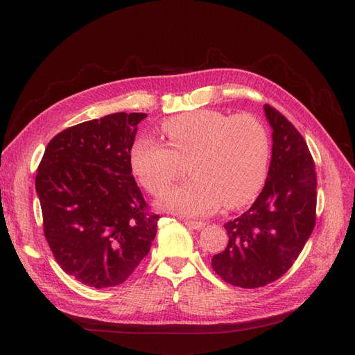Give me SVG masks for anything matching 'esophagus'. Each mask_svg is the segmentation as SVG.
Returning a JSON list of instances; mask_svg holds the SVG:
<instances>
[{
  "label": "esophagus",
  "instance_id": "34e87169",
  "mask_svg": "<svg viewBox=\"0 0 355 355\" xmlns=\"http://www.w3.org/2000/svg\"><path fill=\"white\" fill-rule=\"evenodd\" d=\"M184 224H186L189 228H191V230H196V231L202 230V228L206 225L203 220H190V219H186V220H184Z\"/></svg>",
  "mask_w": 355,
  "mask_h": 355
}]
</instances>
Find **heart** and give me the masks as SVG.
Masks as SVG:
<instances>
[{
  "instance_id": "obj_1",
  "label": "heart",
  "mask_w": 355,
  "mask_h": 355,
  "mask_svg": "<svg viewBox=\"0 0 355 355\" xmlns=\"http://www.w3.org/2000/svg\"><path fill=\"white\" fill-rule=\"evenodd\" d=\"M161 128L168 146L141 137L133 144L130 162L141 186L153 196L164 194L184 175L189 164L193 178L164 196L159 205L165 211L202 216L222 203L239 207L263 186L270 141L256 116L194 110L166 118Z\"/></svg>"
}]
</instances>
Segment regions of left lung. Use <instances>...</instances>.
<instances>
[{"label": "left lung", "instance_id": "obj_1", "mask_svg": "<svg viewBox=\"0 0 355 355\" xmlns=\"http://www.w3.org/2000/svg\"><path fill=\"white\" fill-rule=\"evenodd\" d=\"M272 161L265 187L252 207L224 225L228 245L212 257L225 282L265 286L288 272L316 224L318 178L313 156L298 130L270 105Z\"/></svg>", "mask_w": 355, "mask_h": 355}]
</instances>
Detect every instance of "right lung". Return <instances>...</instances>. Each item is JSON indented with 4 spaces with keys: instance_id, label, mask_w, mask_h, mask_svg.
<instances>
[{
    "instance_id": "1",
    "label": "right lung",
    "mask_w": 355,
    "mask_h": 355,
    "mask_svg": "<svg viewBox=\"0 0 355 355\" xmlns=\"http://www.w3.org/2000/svg\"><path fill=\"white\" fill-rule=\"evenodd\" d=\"M146 116L115 112L65 128L37 166L48 245L61 269L87 286L123 284L156 235L159 215L149 211L130 162Z\"/></svg>"
}]
</instances>
